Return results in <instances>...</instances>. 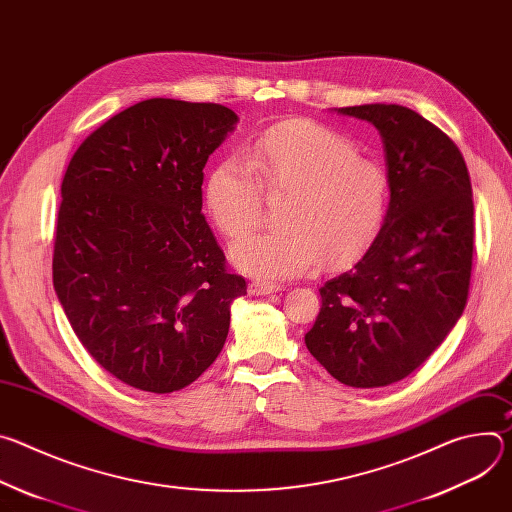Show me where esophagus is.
Masks as SVG:
<instances>
[{"label":"esophagus","instance_id":"34e87169","mask_svg":"<svg viewBox=\"0 0 512 512\" xmlns=\"http://www.w3.org/2000/svg\"><path fill=\"white\" fill-rule=\"evenodd\" d=\"M281 287L277 283H267V281H251L249 283V294L251 296H267L273 294V291H279Z\"/></svg>","mask_w":512,"mask_h":512}]
</instances>
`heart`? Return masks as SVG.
<instances>
[{
	"label": "heart",
	"instance_id": "b5f03b06",
	"mask_svg": "<svg viewBox=\"0 0 512 512\" xmlns=\"http://www.w3.org/2000/svg\"><path fill=\"white\" fill-rule=\"evenodd\" d=\"M263 190L289 194L279 231L255 233L231 249L233 263L261 279L296 277L320 263L356 259L381 233L391 182L381 164L360 158L346 135L294 119L265 129L249 150V164L225 158L208 174L206 212L229 239L249 233L261 218Z\"/></svg>",
	"mask_w": 512,
	"mask_h": 512
}]
</instances>
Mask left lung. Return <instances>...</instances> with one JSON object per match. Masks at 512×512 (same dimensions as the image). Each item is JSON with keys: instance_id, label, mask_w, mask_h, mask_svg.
I'll return each mask as SVG.
<instances>
[{"instance_id": "left-lung-1", "label": "left lung", "mask_w": 512, "mask_h": 512, "mask_svg": "<svg viewBox=\"0 0 512 512\" xmlns=\"http://www.w3.org/2000/svg\"><path fill=\"white\" fill-rule=\"evenodd\" d=\"M338 113L379 129L391 204L362 259L320 287L322 308L306 346L336 381L387 387L423 364L464 312L472 184L458 145L413 109L375 103Z\"/></svg>"}]
</instances>
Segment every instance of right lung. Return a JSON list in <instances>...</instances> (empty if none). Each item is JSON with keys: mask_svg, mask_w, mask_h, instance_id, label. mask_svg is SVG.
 Instances as JSON below:
<instances>
[{"mask_svg": "<svg viewBox=\"0 0 512 512\" xmlns=\"http://www.w3.org/2000/svg\"><path fill=\"white\" fill-rule=\"evenodd\" d=\"M235 123L225 105L148 99L95 129L66 168L56 296L87 352L139 391L196 381L247 294L202 214V168Z\"/></svg>", "mask_w": 512, "mask_h": 512, "instance_id": "add662e5", "label": "right lung"}]
</instances>
